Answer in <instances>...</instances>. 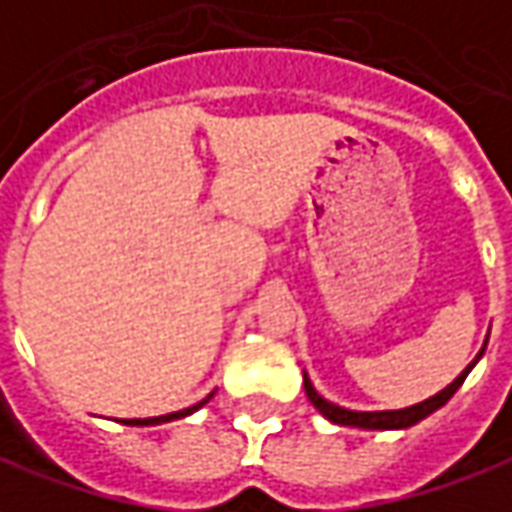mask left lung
Wrapping results in <instances>:
<instances>
[{
    "instance_id": "8db88e82",
    "label": "left lung",
    "mask_w": 512,
    "mask_h": 512,
    "mask_svg": "<svg viewBox=\"0 0 512 512\" xmlns=\"http://www.w3.org/2000/svg\"><path fill=\"white\" fill-rule=\"evenodd\" d=\"M474 367V364H471ZM468 367V370H471ZM468 370H462L451 384H448L443 392H437L434 398L423 403H415V406H409V409H398V412H350V409H342V406H336V403L325 401L314 387H311V381H308V375H302V381H305V395H308V401L314 403L316 409L322 412V415L328 417L330 423H339V426H356V429H409V426H415L417 420H423V417H429L434 409H440L443 403L460 389V384L465 381V375Z\"/></svg>"
}]
</instances>
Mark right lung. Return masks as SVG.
<instances>
[{
    "mask_svg": "<svg viewBox=\"0 0 512 512\" xmlns=\"http://www.w3.org/2000/svg\"><path fill=\"white\" fill-rule=\"evenodd\" d=\"M212 398V395H210ZM210 398H204L201 403H196V406H190V409H182V412H173V415H162V417H145V420H123L125 426H154V423H168V420H173V417H184L190 415V412H196L198 406H204V403L210 401Z\"/></svg>",
    "mask_w": 512,
    "mask_h": 512,
    "instance_id": "add662e5",
    "label": "right lung"
}]
</instances>
